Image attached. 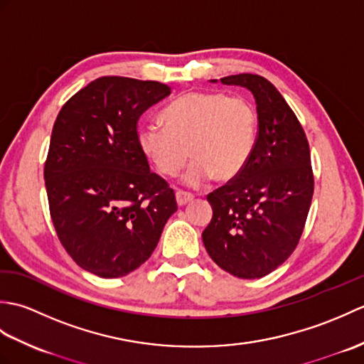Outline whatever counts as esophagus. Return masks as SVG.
<instances>
[{"instance_id":"1","label":"esophagus","mask_w":364,"mask_h":364,"mask_svg":"<svg viewBox=\"0 0 364 364\" xmlns=\"http://www.w3.org/2000/svg\"><path fill=\"white\" fill-rule=\"evenodd\" d=\"M175 197H176V203H178V206H184V205H188L189 202H192V198H194V196L189 194V192H183V191H176Z\"/></svg>"}]
</instances>
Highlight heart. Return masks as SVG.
I'll use <instances>...</instances> for the list:
<instances>
[{
  "label": "heart",
  "mask_w": 364,
  "mask_h": 364,
  "mask_svg": "<svg viewBox=\"0 0 364 364\" xmlns=\"http://www.w3.org/2000/svg\"><path fill=\"white\" fill-rule=\"evenodd\" d=\"M164 125L137 128V145L164 176H175L192 161L183 183L197 188L214 176L231 181L249 164L258 139V114L242 97L194 90L178 97L161 114Z\"/></svg>",
  "instance_id": "heart-1"
}]
</instances>
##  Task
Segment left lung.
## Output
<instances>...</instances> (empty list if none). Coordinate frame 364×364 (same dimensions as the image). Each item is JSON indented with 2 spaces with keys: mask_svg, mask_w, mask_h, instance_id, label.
<instances>
[{
  "mask_svg": "<svg viewBox=\"0 0 364 364\" xmlns=\"http://www.w3.org/2000/svg\"><path fill=\"white\" fill-rule=\"evenodd\" d=\"M220 82L252 92L258 139L242 172L208 196L213 219L202 237L208 255L228 274L261 278L289 258L304 231L314 189L310 146L272 82L252 73Z\"/></svg>",
  "mask_w": 364,
  "mask_h": 364,
  "instance_id": "8db88e82",
  "label": "left lung"
}]
</instances>
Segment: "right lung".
Here are the masks:
<instances>
[{"label": "right lung", "instance_id": "1", "mask_svg": "<svg viewBox=\"0 0 364 364\" xmlns=\"http://www.w3.org/2000/svg\"><path fill=\"white\" fill-rule=\"evenodd\" d=\"M170 95L158 81L103 76L68 100L54 122L45 186L53 225L73 261L102 278L151 257L176 210L173 189L137 145V120Z\"/></svg>", "mask_w": 364, "mask_h": 364}]
</instances>
